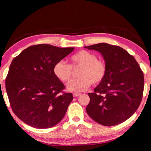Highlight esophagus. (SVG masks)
<instances>
[{"label":"esophagus","mask_w":151,"mask_h":151,"mask_svg":"<svg viewBox=\"0 0 151 151\" xmlns=\"http://www.w3.org/2000/svg\"><path fill=\"white\" fill-rule=\"evenodd\" d=\"M80 95V93H73V97H78V96H79Z\"/></svg>","instance_id":"34e87169"}]
</instances>
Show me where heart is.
<instances>
[{"mask_svg": "<svg viewBox=\"0 0 151 151\" xmlns=\"http://www.w3.org/2000/svg\"><path fill=\"white\" fill-rule=\"evenodd\" d=\"M70 64L59 61L53 67L54 75L62 82H68L72 76V68L81 67L78 77L67 85L70 91L79 93L86 91L91 84L97 85L105 78L107 67L104 61L97 59V55L88 50H82L70 57Z\"/></svg>", "mask_w": 151, "mask_h": 151, "instance_id": "b5f03b06", "label": "heart"}]
</instances>
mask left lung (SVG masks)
<instances>
[{
  "instance_id": "obj_1",
  "label": "left lung",
  "mask_w": 151,
  "mask_h": 151,
  "mask_svg": "<svg viewBox=\"0 0 151 151\" xmlns=\"http://www.w3.org/2000/svg\"><path fill=\"white\" fill-rule=\"evenodd\" d=\"M102 54L107 67L105 78L89 93L86 112L104 126L123 123L135 113L142 102L144 76L134 57L119 46L105 43L84 47Z\"/></svg>"
}]
</instances>
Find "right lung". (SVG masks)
<instances>
[{"label":"right lung","mask_w":151,"mask_h":151,"mask_svg":"<svg viewBox=\"0 0 151 151\" xmlns=\"http://www.w3.org/2000/svg\"><path fill=\"white\" fill-rule=\"evenodd\" d=\"M73 47L32 45L15 57L6 78L9 104L19 119L36 129H49L65 116L73 97L53 73L55 63Z\"/></svg>","instance_id":"add662e5"}]
</instances>
